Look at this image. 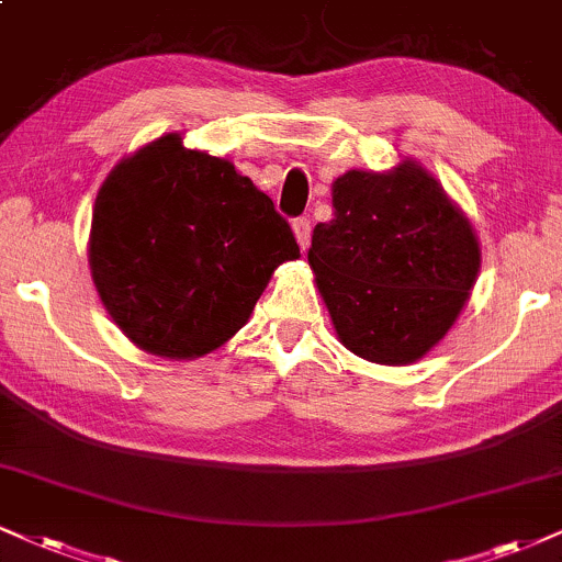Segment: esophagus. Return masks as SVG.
Listing matches in <instances>:
<instances>
[{
    "label": "esophagus",
    "mask_w": 562,
    "mask_h": 562,
    "mask_svg": "<svg viewBox=\"0 0 562 562\" xmlns=\"http://www.w3.org/2000/svg\"><path fill=\"white\" fill-rule=\"evenodd\" d=\"M293 233H295V240H299V246L308 248V243H311V220H308V216H295Z\"/></svg>",
    "instance_id": "34e87169"
}]
</instances>
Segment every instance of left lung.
I'll return each mask as SVG.
<instances>
[{"instance_id": "1", "label": "left lung", "mask_w": 562, "mask_h": 562, "mask_svg": "<svg viewBox=\"0 0 562 562\" xmlns=\"http://www.w3.org/2000/svg\"><path fill=\"white\" fill-rule=\"evenodd\" d=\"M333 206L335 220L311 235L308 263L337 337L367 361H416L469 301L482 263L474 229L411 161L387 175L346 172Z\"/></svg>"}]
</instances>
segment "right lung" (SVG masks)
Returning <instances> with one entry per match:
<instances>
[{"instance_id": "add662e5", "label": "right lung", "mask_w": 562, "mask_h": 562, "mask_svg": "<svg viewBox=\"0 0 562 562\" xmlns=\"http://www.w3.org/2000/svg\"><path fill=\"white\" fill-rule=\"evenodd\" d=\"M299 256L272 199L178 135L120 161L93 206L88 263L101 301L135 346L165 358L220 348Z\"/></svg>"}]
</instances>
